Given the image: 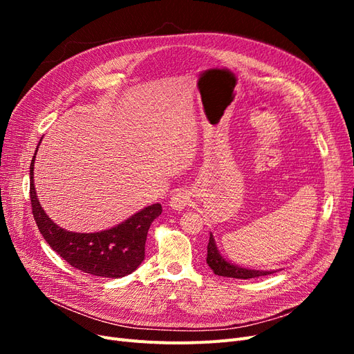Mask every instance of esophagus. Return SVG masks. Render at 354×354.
<instances>
[{
    "label": "esophagus",
    "instance_id": "34e87169",
    "mask_svg": "<svg viewBox=\"0 0 354 354\" xmlns=\"http://www.w3.org/2000/svg\"><path fill=\"white\" fill-rule=\"evenodd\" d=\"M190 202V194L187 189H177L173 195H171L169 199V205L171 208H174L177 211L185 209Z\"/></svg>",
    "mask_w": 354,
    "mask_h": 354
}]
</instances>
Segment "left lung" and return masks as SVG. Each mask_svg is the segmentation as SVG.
I'll list each match as a JSON object with an SVG mask.
<instances>
[{
	"mask_svg": "<svg viewBox=\"0 0 354 354\" xmlns=\"http://www.w3.org/2000/svg\"><path fill=\"white\" fill-rule=\"evenodd\" d=\"M207 263L211 267V270L224 277H234V279H251V277H259L272 274L273 272H264V270H250V269H242V267L234 266L229 261H226L221 257V254L217 250V245L214 242L212 234H209V242H208V255H207Z\"/></svg>",
	"mask_w": 354,
	"mask_h": 354,
	"instance_id": "left-lung-1",
	"label": "left lung"
}]
</instances>
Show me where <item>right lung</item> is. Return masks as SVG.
I'll list each match as a JSON object with an SVG mask.
<instances>
[{
    "mask_svg": "<svg viewBox=\"0 0 354 354\" xmlns=\"http://www.w3.org/2000/svg\"><path fill=\"white\" fill-rule=\"evenodd\" d=\"M34 160L35 156L32 158L29 173L32 214L42 238L53 251L75 269L93 276L116 279L133 273L145 260L147 232L153 220L162 212L160 203L146 207L109 230L95 233L68 232L51 221L41 207L34 185Z\"/></svg>",
    "mask_w": 354,
    "mask_h": 354,
    "instance_id": "add662e5",
    "label": "right lung"
}]
</instances>
